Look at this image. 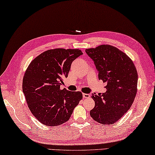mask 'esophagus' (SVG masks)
<instances>
[{"mask_svg": "<svg viewBox=\"0 0 155 155\" xmlns=\"http://www.w3.org/2000/svg\"><path fill=\"white\" fill-rule=\"evenodd\" d=\"M83 97L88 99L91 97V95L89 94H87V93H83Z\"/></svg>", "mask_w": 155, "mask_h": 155, "instance_id": "obj_1", "label": "esophagus"}]
</instances>
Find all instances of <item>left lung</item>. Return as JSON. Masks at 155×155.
Listing matches in <instances>:
<instances>
[{"label":"left lung","mask_w":155,"mask_h":155,"mask_svg":"<svg viewBox=\"0 0 155 155\" xmlns=\"http://www.w3.org/2000/svg\"><path fill=\"white\" fill-rule=\"evenodd\" d=\"M94 61L99 80L106 82L105 93H93L95 107L90 111L93 120L113 124L125 115L137 91L138 75L132 60L115 47L102 45L85 50Z\"/></svg>","instance_id":"left-lung-1"}]
</instances>
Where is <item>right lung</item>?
I'll list each match as a JSON object with an SVG mask.
<instances>
[{
  "label": "right lung",
  "instance_id": "obj_1",
  "mask_svg": "<svg viewBox=\"0 0 155 155\" xmlns=\"http://www.w3.org/2000/svg\"><path fill=\"white\" fill-rule=\"evenodd\" d=\"M82 54V51L76 49L47 50L34 58L27 67L22 91L29 110L44 125L55 126L67 121L82 99L80 91L60 89L73 61Z\"/></svg>",
  "mask_w": 155,
  "mask_h": 155
}]
</instances>
